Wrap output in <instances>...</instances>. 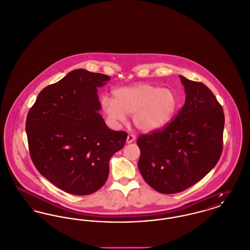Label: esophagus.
I'll return each mask as SVG.
<instances>
[{"instance_id": "obj_1", "label": "esophagus", "mask_w": 250, "mask_h": 250, "mask_svg": "<svg viewBox=\"0 0 250 250\" xmlns=\"http://www.w3.org/2000/svg\"><path fill=\"white\" fill-rule=\"evenodd\" d=\"M136 141V136L134 134H128L127 138H126V143L127 144H131L133 142Z\"/></svg>"}]
</instances>
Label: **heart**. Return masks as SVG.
Segmentation results:
<instances>
[{
  "label": "heart",
  "instance_id": "heart-1",
  "mask_svg": "<svg viewBox=\"0 0 250 250\" xmlns=\"http://www.w3.org/2000/svg\"><path fill=\"white\" fill-rule=\"evenodd\" d=\"M178 99L174 90L142 83L116 88L113 99L104 95L101 106L113 126L126 122L132 115L134 125L141 130L152 131L168 124L174 116Z\"/></svg>",
  "mask_w": 250,
  "mask_h": 250
}]
</instances>
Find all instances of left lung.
Here are the masks:
<instances>
[{
	"label": "left lung",
	"mask_w": 250,
	"mask_h": 250,
	"mask_svg": "<svg viewBox=\"0 0 250 250\" xmlns=\"http://www.w3.org/2000/svg\"><path fill=\"white\" fill-rule=\"evenodd\" d=\"M179 78L186 99L176 118L137 140L142 176L154 190L166 194L184 191L201 180L223 151L222 105L203 83Z\"/></svg>",
	"instance_id": "obj_1"
}]
</instances>
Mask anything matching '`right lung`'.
Instances as JSON below:
<instances>
[{"instance_id":"obj_1","label":"right lung","mask_w":250,"mask_h":250,"mask_svg":"<svg viewBox=\"0 0 250 250\" xmlns=\"http://www.w3.org/2000/svg\"><path fill=\"white\" fill-rule=\"evenodd\" d=\"M108 75L77 69L38 95L27 114L30 157L37 170L62 191L87 195L105 183L110 158L127 133L107 127L98 113L97 88Z\"/></svg>"}]
</instances>
